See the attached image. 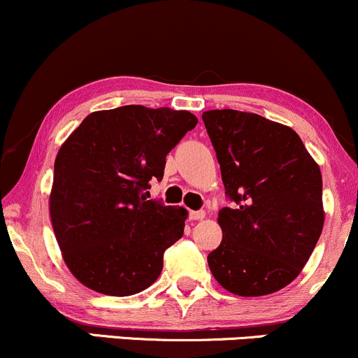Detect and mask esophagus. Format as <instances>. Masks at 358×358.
<instances>
[{
    "label": "esophagus",
    "instance_id": "obj_1",
    "mask_svg": "<svg viewBox=\"0 0 358 358\" xmlns=\"http://www.w3.org/2000/svg\"><path fill=\"white\" fill-rule=\"evenodd\" d=\"M190 219L192 220H202V219H205V212L203 210L190 212Z\"/></svg>",
    "mask_w": 358,
    "mask_h": 358
}]
</instances>
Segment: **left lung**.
Masks as SVG:
<instances>
[{"mask_svg": "<svg viewBox=\"0 0 358 358\" xmlns=\"http://www.w3.org/2000/svg\"><path fill=\"white\" fill-rule=\"evenodd\" d=\"M225 195L222 242L208 268L239 296L276 293L298 278L323 231L322 171L291 127L252 113L205 110Z\"/></svg>", "mask_w": 358, "mask_h": 358, "instance_id": "left-lung-1", "label": "left lung"}]
</instances>
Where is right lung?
Returning <instances> with one entry per match:
<instances>
[{"mask_svg": "<svg viewBox=\"0 0 358 358\" xmlns=\"http://www.w3.org/2000/svg\"><path fill=\"white\" fill-rule=\"evenodd\" d=\"M199 119L188 110L122 106L89 114L60 146L50 219L65 264L89 289L131 296L150 287L188 212L148 200L166 155Z\"/></svg>", "mask_w": 358, "mask_h": 358, "instance_id": "1", "label": "right lung"}]
</instances>
